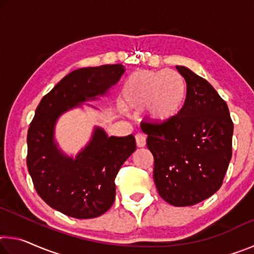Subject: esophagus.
Masks as SVG:
<instances>
[{"mask_svg": "<svg viewBox=\"0 0 254 254\" xmlns=\"http://www.w3.org/2000/svg\"><path fill=\"white\" fill-rule=\"evenodd\" d=\"M135 142L137 148H144L145 144H147V142H145V136L143 134L135 135Z\"/></svg>", "mask_w": 254, "mask_h": 254, "instance_id": "esophagus-1", "label": "esophagus"}]
</instances>
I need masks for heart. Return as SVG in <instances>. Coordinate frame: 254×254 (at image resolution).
I'll return each mask as SVG.
<instances>
[{"label":"heart","instance_id":"1","mask_svg":"<svg viewBox=\"0 0 254 254\" xmlns=\"http://www.w3.org/2000/svg\"><path fill=\"white\" fill-rule=\"evenodd\" d=\"M186 97V85L176 71L143 70L127 81L121 103L124 109L135 111L148 105L149 121L167 124L179 117Z\"/></svg>","mask_w":254,"mask_h":254}]
</instances>
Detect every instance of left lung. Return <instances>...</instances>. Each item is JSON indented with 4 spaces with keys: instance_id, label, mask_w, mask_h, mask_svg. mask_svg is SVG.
<instances>
[{
    "instance_id": "obj_1",
    "label": "left lung",
    "mask_w": 254,
    "mask_h": 254,
    "mask_svg": "<svg viewBox=\"0 0 254 254\" xmlns=\"http://www.w3.org/2000/svg\"><path fill=\"white\" fill-rule=\"evenodd\" d=\"M187 84L177 119L149 123L147 147L153 154L159 195L174 206H191L221 188L232 158L233 122L226 102L207 80L176 66Z\"/></svg>"
}]
</instances>
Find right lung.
I'll use <instances>...</instances> for the list:
<instances>
[{"label":"right lung","mask_w":254,"mask_h":254,"mask_svg":"<svg viewBox=\"0 0 254 254\" xmlns=\"http://www.w3.org/2000/svg\"><path fill=\"white\" fill-rule=\"evenodd\" d=\"M126 71L121 64L71 71L42 97L28 130L27 166L33 186L50 207L75 218H94L114 203L115 177L135 151V139L107 136L96 127L75 159L55 142L58 118L72 107L104 95Z\"/></svg>","instance_id":"1"}]
</instances>
